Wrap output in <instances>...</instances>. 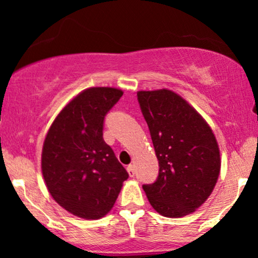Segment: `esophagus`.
I'll list each match as a JSON object with an SVG mask.
<instances>
[{"label": "esophagus", "instance_id": "1", "mask_svg": "<svg viewBox=\"0 0 258 258\" xmlns=\"http://www.w3.org/2000/svg\"><path fill=\"white\" fill-rule=\"evenodd\" d=\"M127 172H128L130 177H133V176H135V173H136V171H135V166H133V165H128V166H127Z\"/></svg>", "mask_w": 258, "mask_h": 258}]
</instances>
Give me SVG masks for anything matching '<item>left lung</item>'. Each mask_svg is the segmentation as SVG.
Here are the masks:
<instances>
[{
	"instance_id": "obj_1",
	"label": "left lung",
	"mask_w": 258,
	"mask_h": 258,
	"mask_svg": "<svg viewBox=\"0 0 258 258\" xmlns=\"http://www.w3.org/2000/svg\"><path fill=\"white\" fill-rule=\"evenodd\" d=\"M137 98L159 160L158 178L143 184L148 200L165 217L191 214L210 197L220 174L214 132L172 91H139Z\"/></svg>"
}]
</instances>
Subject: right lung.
<instances>
[{
  "instance_id": "right-lung-1",
  "label": "right lung",
  "mask_w": 258,
  "mask_h": 258,
  "mask_svg": "<svg viewBox=\"0 0 258 258\" xmlns=\"http://www.w3.org/2000/svg\"><path fill=\"white\" fill-rule=\"evenodd\" d=\"M123 92L82 91L58 114L42 148V174L52 198L70 214L98 220L114 206L128 178L103 138L104 117Z\"/></svg>"
}]
</instances>
